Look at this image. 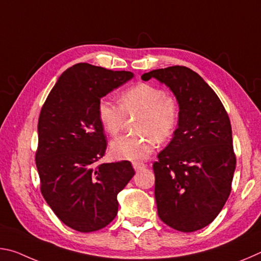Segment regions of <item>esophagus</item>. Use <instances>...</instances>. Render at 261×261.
Listing matches in <instances>:
<instances>
[{
  "label": "esophagus",
  "mask_w": 261,
  "mask_h": 261,
  "mask_svg": "<svg viewBox=\"0 0 261 261\" xmlns=\"http://www.w3.org/2000/svg\"><path fill=\"white\" fill-rule=\"evenodd\" d=\"M132 166H134L135 170H140V169H143V168L146 167L145 163H141V162H134V163H132Z\"/></svg>",
  "instance_id": "34e87169"
}]
</instances>
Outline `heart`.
I'll return each instance as SVG.
<instances>
[{"label": "heart", "instance_id": "obj_1", "mask_svg": "<svg viewBox=\"0 0 261 261\" xmlns=\"http://www.w3.org/2000/svg\"><path fill=\"white\" fill-rule=\"evenodd\" d=\"M118 106L112 99L101 98L96 115L103 130L117 136L127 117L137 116L135 135L122 137L110 145L113 156L120 160L140 162L146 160L155 148L156 141L170 138L178 125L179 103L174 95L149 83H137L117 96Z\"/></svg>", "mask_w": 261, "mask_h": 261}]
</instances>
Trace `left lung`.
I'll return each mask as SVG.
<instances>
[{
  "label": "left lung",
  "mask_w": 261,
  "mask_h": 261,
  "mask_svg": "<svg viewBox=\"0 0 261 261\" xmlns=\"http://www.w3.org/2000/svg\"><path fill=\"white\" fill-rule=\"evenodd\" d=\"M179 103L178 127L153 163L159 218L182 232L204 228L223 208L231 191L236 155L230 120L204 79L182 65L152 70Z\"/></svg>",
  "instance_id": "8db88e82"
}]
</instances>
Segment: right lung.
Here are the masks:
<instances>
[{
  "instance_id": "obj_1",
  "label": "right lung",
  "mask_w": 261,
  "mask_h": 261,
  "mask_svg": "<svg viewBox=\"0 0 261 261\" xmlns=\"http://www.w3.org/2000/svg\"><path fill=\"white\" fill-rule=\"evenodd\" d=\"M134 77L78 63L61 74L38 122L35 165L43 198L65 226L96 231L116 218L117 193L134 177L130 161L99 163L107 148L99 100Z\"/></svg>"
}]
</instances>
